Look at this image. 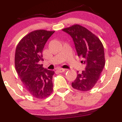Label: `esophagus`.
<instances>
[{"label": "esophagus", "mask_w": 122, "mask_h": 122, "mask_svg": "<svg viewBox=\"0 0 122 122\" xmlns=\"http://www.w3.org/2000/svg\"><path fill=\"white\" fill-rule=\"evenodd\" d=\"M65 69H64V68H59L58 70V71L59 72H64L65 71Z\"/></svg>", "instance_id": "34e87169"}]
</instances>
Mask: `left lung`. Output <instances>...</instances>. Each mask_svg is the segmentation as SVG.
Returning a JSON list of instances; mask_svg holds the SVG:
<instances>
[{
  "instance_id": "1",
  "label": "left lung",
  "mask_w": 122,
  "mask_h": 122,
  "mask_svg": "<svg viewBox=\"0 0 122 122\" xmlns=\"http://www.w3.org/2000/svg\"><path fill=\"white\" fill-rule=\"evenodd\" d=\"M62 30L72 37L78 57L83 58L84 61L81 62L86 64L85 70L77 74L72 86L81 91L91 90L99 79L105 64L103 44L97 36L79 24Z\"/></svg>"
}]
</instances>
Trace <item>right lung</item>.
Listing matches in <instances>:
<instances>
[{
  "label": "right lung",
  "instance_id": "obj_1",
  "mask_svg": "<svg viewBox=\"0 0 122 122\" xmlns=\"http://www.w3.org/2000/svg\"><path fill=\"white\" fill-rule=\"evenodd\" d=\"M54 32L33 31L21 38L16 46L15 68L24 88L34 98H46L53 91L54 71L43 68L39 62L43 60L42 52L46 42Z\"/></svg>",
  "mask_w": 122,
  "mask_h": 122
}]
</instances>
